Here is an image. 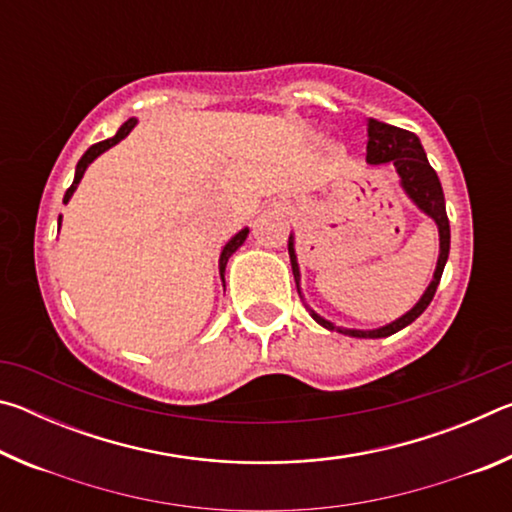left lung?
Here are the masks:
<instances>
[{
	"mask_svg": "<svg viewBox=\"0 0 512 512\" xmlns=\"http://www.w3.org/2000/svg\"><path fill=\"white\" fill-rule=\"evenodd\" d=\"M366 151H368L366 162L372 164V167H379V164H393L397 176H400V187L404 189V194L411 198V203L418 207L420 212L427 214L429 219L438 225L440 250H438L436 271H433L429 287L424 289L422 298L415 302V305L406 311L404 316L393 320V323L381 325L375 329L339 327V325H334L332 320H327L320 314H316L311 307H307V309H309L311 318H314L318 325H323L325 329H332V332L336 329V332H341L345 336H354V339H384V336H391L395 332H400V329H404L406 325H411L413 320L429 307L433 296H436V289L440 284V277H443L447 257H449V219H447L445 194H443V187H440L438 173L431 169L427 153H424L418 135L411 131H404V128L384 124V121L368 119ZM289 257H291L293 280H296V287H298V293L302 298L300 266H298V255H296V237L293 235H289Z\"/></svg>",
	"mask_w": 512,
	"mask_h": 512,
	"instance_id": "8db88e82",
	"label": "left lung"
}]
</instances>
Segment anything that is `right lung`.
<instances>
[{"instance_id": "obj_1", "label": "right lung", "mask_w": 512, "mask_h": 512, "mask_svg": "<svg viewBox=\"0 0 512 512\" xmlns=\"http://www.w3.org/2000/svg\"><path fill=\"white\" fill-rule=\"evenodd\" d=\"M137 126V119L135 117H131L128 121H124V124L119 126V131L112 135V137H108V140H103V142H99V144H92L88 151L83 153V158L79 160V164H76V171H74V183H72V187L67 189L65 192V198H63V203L67 205L69 203V198L74 196V192H76V187H79V183H81V178H83V173H85V169L90 167V164L99 158L101 153H106L108 149H112V146L115 144H119L121 140H124V137L133 131V128ZM60 219H63V216H58V230H60ZM248 228H244V230H239L235 237H232L228 244L223 246V250H221V257H219V275H221V280H223V287H225V277H223V273H225V266H228V259L232 257V253H237V248L244 244L246 241V237H248Z\"/></svg>"}]
</instances>
